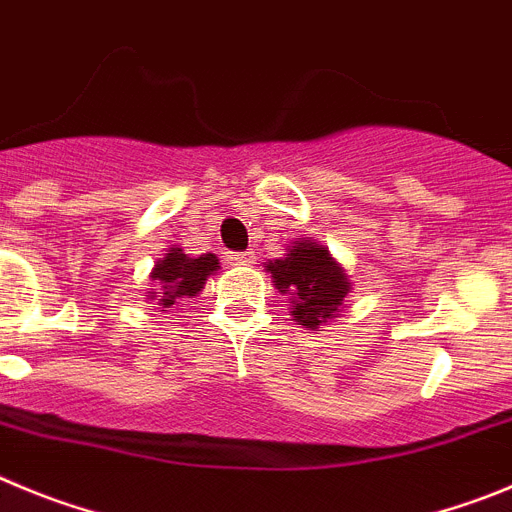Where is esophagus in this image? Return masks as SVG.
I'll use <instances>...</instances> for the list:
<instances>
[{
  "instance_id": "esophagus-1",
  "label": "esophagus",
  "mask_w": 512,
  "mask_h": 512,
  "mask_svg": "<svg viewBox=\"0 0 512 512\" xmlns=\"http://www.w3.org/2000/svg\"><path fill=\"white\" fill-rule=\"evenodd\" d=\"M227 260L234 262V265H252V262H255V255H252V252H229Z\"/></svg>"
}]
</instances>
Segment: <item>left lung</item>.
I'll return each mask as SVG.
<instances>
[{
	"label": "left lung",
	"mask_w": 512,
	"mask_h": 512,
	"mask_svg": "<svg viewBox=\"0 0 512 512\" xmlns=\"http://www.w3.org/2000/svg\"><path fill=\"white\" fill-rule=\"evenodd\" d=\"M275 288L293 303V319L306 329H319L342 308L349 280L329 250L311 239L296 242L283 260L267 265Z\"/></svg>",
	"instance_id": "obj_1"
}]
</instances>
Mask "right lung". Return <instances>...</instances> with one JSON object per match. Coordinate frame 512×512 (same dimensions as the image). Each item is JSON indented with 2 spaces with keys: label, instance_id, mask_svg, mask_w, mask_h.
I'll use <instances>...</instances> for the list:
<instances>
[{
  "label": "right lung",
  "instance_id": "add662e5",
  "mask_svg": "<svg viewBox=\"0 0 512 512\" xmlns=\"http://www.w3.org/2000/svg\"><path fill=\"white\" fill-rule=\"evenodd\" d=\"M219 270V260L216 255H201V257H188L183 255L181 247H170L165 252L163 260H158L153 275L155 280V298L160 308L176 306L183 298L196 296L204 288L206 278Z\"/></svg>",
  "mask_w": 512,
  "mask_h": 512
}]
</instances>
